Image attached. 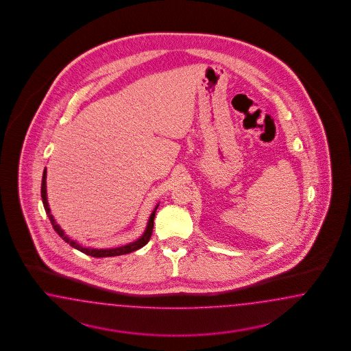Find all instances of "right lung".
<instances>
[{
	"mask_svg": "<svg viewBox=\"0 0 351 351\" xmlns=\"http://www.w3.org/2000/svg\"><path fill=\"white\" fill-rule=\"evenodd\" d=\"M41 197H43V207H45V211L47 213L49 219H50V223L53 225V230L56 233L59 234L60 238H63L64 241L69 245H72L75 250L84 252L86 255L93 256V257H112V256H121L126 255V254H131L134 251H136L138 248L144 247L149 242L152 233H153V221H154V216H156V211L160 206V203L154 207L153 213H150L149 216L148 223H147V228L144 230L143 235L138 238L136 241L134 242H130L128 245H119V247H114V248H93V247H86L82 245L81 243H78L75 239H72L71 237H68L63 229L59 226V223H56L55 219H53L51 211H50V207H49V202H47V191H46V169L43 170V184H41Z\"/></svg>",
	"mask_w": 351,
	"mask_h": 351,
	"instance_id": "add662e5",
	"label": "right lung"
}]
</instances>
